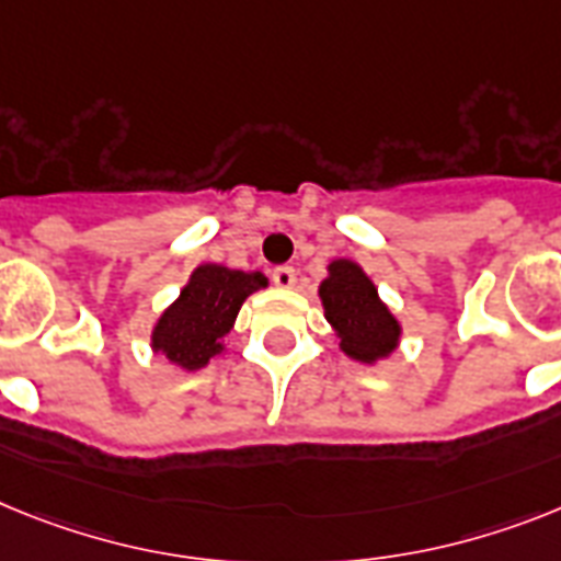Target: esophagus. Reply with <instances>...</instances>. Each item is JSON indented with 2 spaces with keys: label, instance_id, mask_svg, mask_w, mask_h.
I'll return each instance as SVG.
<instances>
[{
  "label": "esophagus",
  "instance_id": "obj_1",
  "mask_svg": "<svg viewBox=\"0 0 561 561\" xmlns=\"http://www.w3.org/2000/svg\"><path fill=\"white\" fill-rule=\"evenodd\" d=\"M273 285H276V288H294L296 285V271L294 267H276V271H273Z\"/></svg>",
  "mask_w": 561,
  "mask_h": 561
}]
</instances>
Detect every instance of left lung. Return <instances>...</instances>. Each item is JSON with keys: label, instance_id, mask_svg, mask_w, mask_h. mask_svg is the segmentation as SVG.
Wrapping results in <instances>:
<instances>
[{"label": "left lung", "instance_id": "1", "mask_svg": "<svg viewBox=\"0 0 561 561\" xmlns=\"http://www.w3.org/2000/svg\"><path fill=\"white\" fill-rule=\"evenodd\" d=\"M319 302L331 322L339 351L359 365L393 356L402 342V322L382 302L365 267L353 259H333L328 276L319 282Z\"/></svg>", "mask_w": 561, "mask_h": 561}]
</instances>
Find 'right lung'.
I'll return each mask as SVG.
<instances>
[{"instance_id":"add662e5","label":"right lung","mask_w":561,"mask_h":561,"mask_svg":"<svg viewBox=\"0 0 561 561\" xmlns=\"http://www.w3.org/2000/svg\"><path fill=\"white\" fill-rule=\"evenodd\" d=\"M262 288H267L262 271H237L214 262L193 267L185 288L159 313L150 331V351L179 370L205 368L225 353V336L244 299Z\"/></svg>"}]
</instances>
